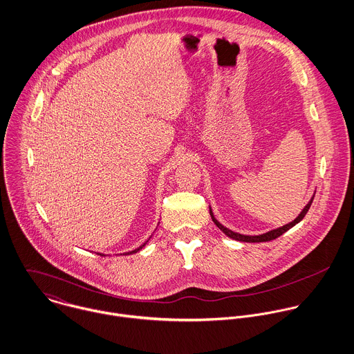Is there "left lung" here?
I'll return each mask as SVG.
<instances>
[{"mask_svg": "<svg viewBox=\"0 0 354 354\" xmlns=\"http://www.w3.org/2000/svg\"><path fill=\"white\" fill-rule=\"evenodd\" d=\"M313 197H315V196H313ZM313 197L310 198V201L305 205V208L301 211V213H299L292 221H290L288 224H284V225L279 227V228H275V230H271V231H268V232H266V234H261V235H243V234H239V232H234V231H231L230 228L224 227L223 224H220V223L216 220V217L213 216L212 209H211V208H209V213H211L213 223H214L227 236H230V238H232V239H235V241H241V242H267V241H272V239L281 236L287 230H290V228L294 227L297 223H299V221L305 217V214L308 213V211H309V208H310V205H312V201H313Z\"/></svg>", "mask_w": 354, "mask_h": 354, "instance_id": "8db88e82", "label": "left lung"}]
</instances>
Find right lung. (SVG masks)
Instances as JSON below:
<instances>
[{
	"label": "right lung",
	"instance_id": "add662e5",
	"mask_svg": "<svg viewBox=\"0 0 354 354\" xmlns=\"http://www.w3.org/2000/svg\"><path fill=\"white\" fill-rule=\"evenodd\" d=\"M147 241H149V239H147ZM147 241H146V242H147ZM146 242H145V243H143V245H141V246H140V248H138V249H136V250H133V252H127V253H126V254H133V253H137V252H140V250H141L142 248H143V246H145V245H146ZM102 256H104V254H102Z\"/></svg>",
	"mask_w": 354,
	"mask_h": 354
}]
</instances>
